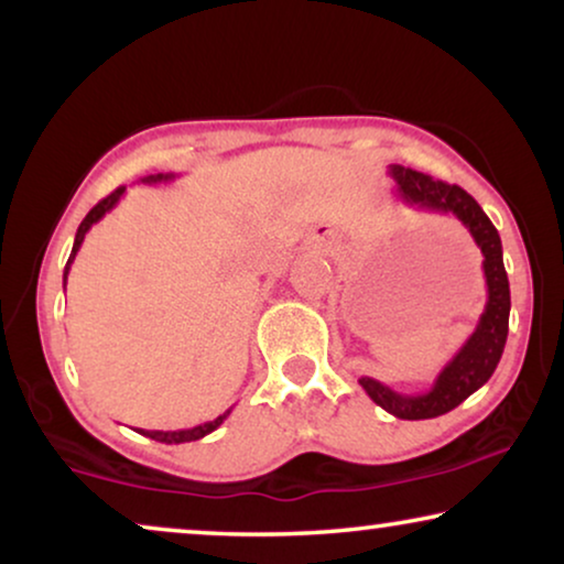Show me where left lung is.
I'll list each match as a JSON object with an SVG mask.
<instances>
[{"mask_svg": "<svg viewBox=\"0 0 564 564\" xmlns=\"http://www.w3.org/2000/svg\"><path fill=\"white\" fill-rule=\"evenodd\" d=\"M390 176L395 182V195L405 205L421 207V210L454 215L462 226L475 238L477 249L482 251V272L488 284V303L480 315V323L467 338L465 346L446 361L438 372L434 388L421 395H400L388 384L372 377H361L359 384L377 405L405 421L436 419L457 408L475 390H480L490 375L496 372L500 354H503L508 338V315H511V290H508V274L503 267V246L496 226H492L482 207L475 203L473 195L457 184L431 180L429 174L413 172L400 164H390Z\"/></svg>", "mask_w": 564, "mask_h": 564, "instance_id": "8db88e82", "label": "left lung"}]
</instances>
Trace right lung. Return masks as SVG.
<instances>
[{"instance_id": "obj_1", "label": "right lung", "mask_w": 564, "mask_h": 564, "mask_svg": "<svg viewBox=\"0 0 564 564\" xmlns=\"http://www.w3.org/2000/svg\"><path fill=\"white\" fill-rule=\"evenodd\" d=\"M169 180H174V174H151V176H145L143 182H149V184H156V182H169ZM122 192H126V187H118L112 192V195H107L105 199H99V203L91 207V210L87 213V218L82 220V226H79V230H76V238H74V249H72V257H68V261H66V269H64V290H66V276H68V269H72V261H74V257H76V251H79V246L84 243V236H87V230L95 226L97 220H102L105 218V213H110L115 205L120 203V197H122ZM230 415V408L223 415H218V419L215 421H207V423H203V426H195V429H182V431H145V429H138V434H143V436H149V438H156V442H164V444H184V442H197V438H203V436H207L210 434V431H215L220 426L223 421H226Z\"/></svg>"}]
</instances>
